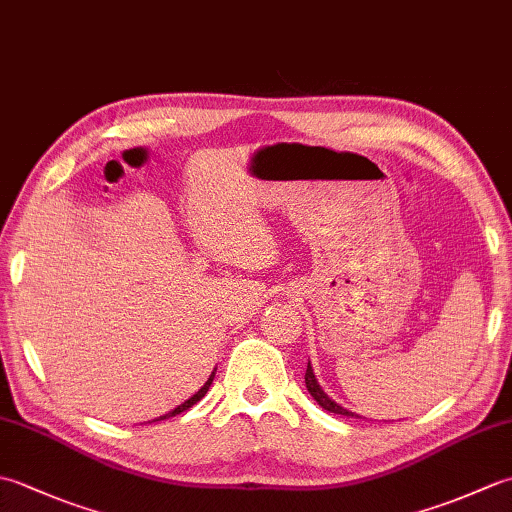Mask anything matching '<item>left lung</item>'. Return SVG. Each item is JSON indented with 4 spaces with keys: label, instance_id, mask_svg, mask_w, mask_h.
<instances>
[{
    "label": "left lung",
    "instance_id": "obj_1",
    "mask_svg": "<svg viewBox=\"0 0 512 512\" xmlns=\"http://www.w3.org/2000/svg\"><path fill=\"white\" fill-rule=\"evenodd\" d=\"M306 387H308V391H310V396L319 402V405L325 409V411H330V413H339V416H352V418H361V416H356V413H352V411H347L345 407H341L339 402H334L328 394H325V391L321 389V385L317 383V376H314V372H312V367H310V363H308V369H306Z\"/></svg>",
    "mask_w": 512,
    "mask_h": 512
}]
</instances>
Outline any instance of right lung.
<instances>
[{
  "label": "right lung",
  "mask_w": 512,
  "mask_h": 512,
  "mask_svg": "<svg viewBox=\"0 0 512 512\" xmlns=\"http://www.w3.org/2000/svg\"><path fill=\"white\" fill-rule=\"evenodd\" d=\"M213 376H215V372L209 376V380H206V383H204V385H202L198 391H195V394H193L189 400H184L182 405H178L176 409H171L169 413H165V416H160V418H156V420H167V418H171V416H178V413H182V411H187L189 407H193L195 402L202 400V398H204V394H206V391H209V387H211V383H213Z\"/></svg>",
  "instance_id": "right-lung-1"
}]
</instances>
